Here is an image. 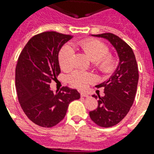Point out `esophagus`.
<instances>
[{
  "label": "esophagus",
  "mask_w": 154,
  "mask_h": 154,
  "mask_svg": "<svg viewBox=\"0 0 154 154\" xmlns=\"http://www.w3.org/2000/svg\"><path fill=\"white\" fill-rule=\"evenodd\" d=\"M81 97H89V95H88L87 92H83V91H82V92H81Z\"/></svg>",
  "instance_id": "1"
}]
</instances>
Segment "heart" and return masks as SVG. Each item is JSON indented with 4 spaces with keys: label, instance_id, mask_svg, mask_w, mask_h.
<instances>
[{
    "label": "heart",
    "instance_id": "heart-1",
    "mask_svg": "<svg viewBox=\"0 0 154 154\" xmlns=\"http://www.w3.org/2000/svg\"><path fill=\"white\" fill-rule=\"evenodd\" d=\"M73 46L81 48L83 51L91 62H94L96 67L102 72H109L114 65L113 57L111 55L106 54L107 47L100 41L96 39H87V40L77 41L73 43ZM73 56V50L69 46H64L58 54V62L60 67L63 71L70 70L72 67V58ZM93 76L81 71H76L71 74L68 81L72 86L83 89L87 85L92 82Z\"/></svg>",
    "mask_w": 154,
    "mask_h": 154
}]
</instances>
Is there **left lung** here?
I'll list each match as a JSON object with an SVG mask.
<instances>
[{"mask_svg": "<svg viewBox=\"0 0 154 154\" xmlns=\"http://www.w3.org/2000/svg\"><path fill=\"white\" fill-rule=\"evenodd\" d=\"M110 42L116 48L119 63L109 79L97 85L103 87L104 97H99L98 106L90 111L91 120L100 127H112L120 122L132 106L139 82V70L132 48L120 38L111 33L92 35ZM97 98L96 95L92 96Z\"/></svg>", "mask_w": 154, "mask_h": 154, "instance_id": "1", "label": "left lung"}]
</instances>
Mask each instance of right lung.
Wrapping results in <instances>:
<instances>
[{
  "instance_id": "1",
  "label": "right lung",
  "mask_w": 154,
  "mask_h": 154,
  "mask_svg": "<svg viewBox=\"0 0 154 154\" xmlns=\"http://www.w3.org/2000/svg\"><path fill=\"white\" fill-rule=\"evenodd\" d=\"M72 36L44 32L32 37L20 53L15 68V87L22 110L37 125L50 128L66 116L72 100L80 93L63 87L54 92L50 83L60 73L58 54Z\"/></svg>"
}]
</instances>
